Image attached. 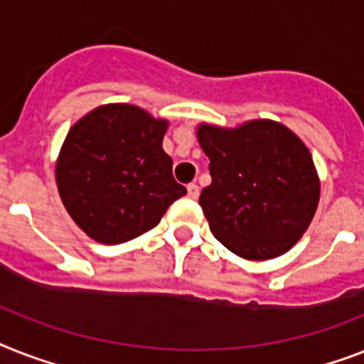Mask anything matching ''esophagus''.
Instances as JSON below:
<instances>
[{
	"label": "esophagus",
	"mask_w": 364,
	"mask_h": 364,
	"mask_svg": "<svg viewBox=\"0 0 364 364\" xmlns=\"http://www.w3.org/2000/svg\"><path fill=\"white\" fill-rule=\"evenodd\" d=\"M187 194H188V198H191V200H196V198L200 196V187H198L196 183H191V185H188Z\"/></svg>",
	"instance_id": "obj_1"
}]
</instances>
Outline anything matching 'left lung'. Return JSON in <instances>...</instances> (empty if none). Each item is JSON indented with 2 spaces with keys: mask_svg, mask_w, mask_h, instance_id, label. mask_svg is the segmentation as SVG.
<instances>
[{
  "mask_svg": "<svg viewBox=\"0 0 364 364\" xmlns=\"http://www.w3.org/2000/svg\"><path fill=\"white\" fill-rule=\"evenodd\" d=\"M211 185L200 205L213 235L245 259H271L294 247L314 218L320 177L309 147L286 125H198Z\"/></svg>",
  "mask_w": 364,
  "mask_h": 364,
  "instance_id": "obj_1",
  "label": "left lung"
}]
</instances>
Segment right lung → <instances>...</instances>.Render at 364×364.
<instances>
[{
    "label": "right lung",
    "mask_w": 364,
    "mask_h": 364,
    "mask_svg": "<svg viewBox=\"0 0 364 364\" xmlns=\"http://www.w3.org/2000/svg\"><path fill=\"white\" fill-rule=\"evenodd\" d=\"M168 119L127 102L97 106L70 127L55 161L65 209L97 243L119 245L149 232L187 194L162 149Z\"/></svg>",
    "instance_id": "1"
}]
</instances>
